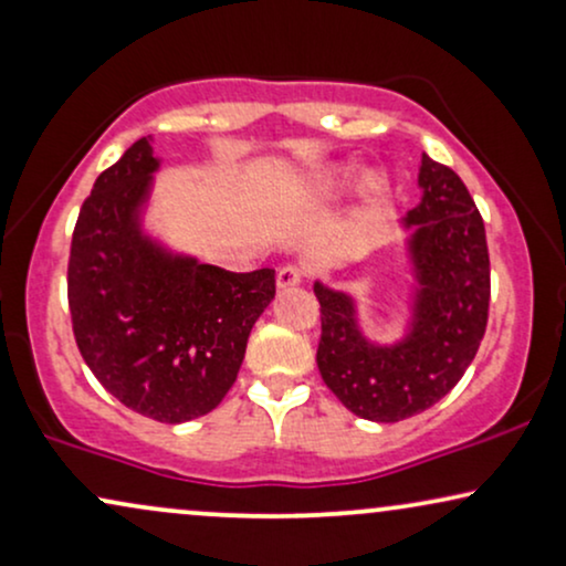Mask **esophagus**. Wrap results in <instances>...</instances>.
<instances>
[{"instance_id":"1","label":"esophagus","mask_w":566,"mask_h":566,"mask_svg":"<svg viewBox=\"0 0 566 566\" xmlns=\"http://www.w3.org/2000/svg\"><path fill=\"white\" fill-rule=\"evenodd\" d=\"M301 282H303V271L297 269V265H282V269L276 271V287L279 290L297 287Z\"/></svg>"}]
</instances>
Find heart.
Wrapping results in <instances>:
<instances>
[{
    "label": "heart",
    "instance_id": "obj_1",
    "mask_svg": "<svg viewBox=\"0 0 566 566\" xmlns=\"http://www.w3.org/2000/svg\"><path fill=\"white\" fill-rule=\"evenodd\" d=\"M346 167L340 165H324L319 170H314L308 175V178L303 180L301 186V201L303 205H322V201H329L335 197L337 191H340L343 186H346ZM382 188H386V178L378 170H365L359 178V193L365 199H378L382 193Z\"/></svg>",
    "mask_w": 566,
    "mask_h": 566
}]
</instances>
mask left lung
Returning a JSON list of instances; mask_svg holds the SVG:
<instances>
[{"label": "left lung", "instance_id": "obj_1", "mask_svg": "<svg viewBox=\"0 0 566 566\" xmlns=\"http://www.w3.org/2000/svg\"><path fill=\"white\" fill-rule=\"evenodd\" d=\"M418 205L399 220L412 282L407 319L396 340H375L359 301L322 279L316 350L322 380L350 412L373 423H399L433 407L458 386L476 356L490 311V252L484 220L450 167L420 159Z\"/></svg>", "mask_w": 566, "mask_h": 566}]
</instances>
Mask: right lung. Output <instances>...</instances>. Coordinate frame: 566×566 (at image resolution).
Instances as JSON below:
<instances>
[{"label":"right lung","mask_w":566,"mask_h":566,"mask_svg":"<svg viewBox=\"0 0 566 566\" xmlns=\"http://www.w3.org/2000/svg\"><path fill=\"white\" fill-rule=\"evenodd\" d=\"M159 167L140 138L97 175L71 239L69 308L82 359L108 394L159 423H186L229 394L276 279L199 263L148 233Z\"/></svg>","instance_id":"obj_1"}]
</instances>
